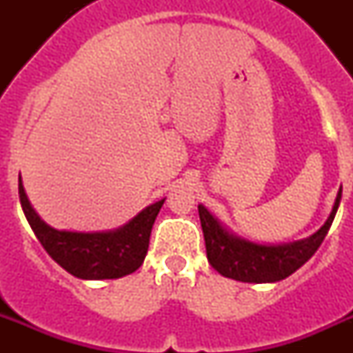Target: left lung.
<instances>
[{
	"label": "left lung",
	"mask_w": 353,
	"mask_h": 353,
	"mask_svg": "<svg viewBox=\"0 0 353 353\" xmlns=\"http://www.w3.org/2000/svg\"><path fill=\"white\" fill-rule=\"evenodd\" d=\"M339 199H341V189L336 196V203L332 207L329 219L314 235L286 245H258L236 239L217 223V219L203 205H198L208 263L221 276L235 279V281H281L285 277L292 276L297 269H301L302 265L310 260L316 252V249L322 245L330 224L334 221L336 212H338Z\"/></svg>",
	"instance_id": "8db88e82"
}]
</instances>
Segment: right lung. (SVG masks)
<instances>
[{
    "mask_svg": "<svg viewBox=\"0 0 353 353\" xmlns=\"http://www.w3.org/2000/svg\"><path fill=\"white\" fill-rule=\"evenodd\" d=\"M19 198L24 215L42 248L56 263L79 279H117L141 267L150 244V233L164 199L146 207L117 232H58L31 208L19 179Z\"/></svg>",
    "mask_w": 353,
    "mask_h": 353,
    "instance_id": "1",
    "label": "right lung"
}]
</instances>
